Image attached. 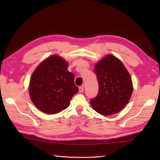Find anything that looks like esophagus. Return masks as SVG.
<instances>
[{
    "instance_id": "obj_1",
    "label": "esophagus",
    "mask_w": 160,
    "mask_h": 160,
    "mask_svg": "<svg viewBox=\"0 0 160 160\" xmlns=\"http://www.w3.org/2000/svg\"><path fill=\"white\" fill-rule=\"evenodd\" d=\"M79 92L80 93H83L84 92V86L79 87Z\"/></svg>"
}]
</instances>
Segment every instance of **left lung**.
<instances>
[{"instance_id":"obj_1","label":"left lung","mask_w":160,"mask_h":160,"mask_svg":"<svg viewBox=\"0 0 160 160\" xmlns=\"http://www.w3.org/2000/svg\"><path fill=\"white\" fill-rule=\"evenodd\" d=\"M99 90L90 104L98 113L107 116L118 113L130 100L133 86L131 75L122 61L108 54L95 64Z\"/></svg>"}]
</instances>
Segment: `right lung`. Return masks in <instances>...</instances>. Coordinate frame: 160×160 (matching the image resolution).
Masks as SVG:
<instances>
[{"instance_id": "right-lung-1", "label": "right lung", "mask_w": 160, "mask_h": 160, "mask_svg": "<svg viewBox=\"0 0 160 160\" xmlns=\"http://www.w3.org/2000/svg\"><path fill=\"white\" fill-rule=\"evenodd\" d=\"M68 62L56 54L42 61L30 78L29 93L35 107L47 114H56L67 108L79 91Z\"/></svg>"}]
</instances>
